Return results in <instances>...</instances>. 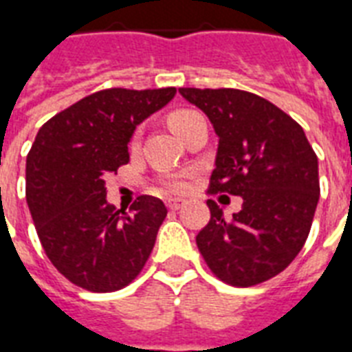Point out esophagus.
<instances>
[{"instance_id": "obj_1", "label": "esophagus", "mask_w": 352, "mask_h": 352, "mask_svg": "<svg viewBox=\"0 0 352 352\" xmlns=\"http://www.w3.org/2000/svg\"><path fill=\"white\" fill-rule=\"evenodd\" d=\"M184 206L185 200H182V198H170V200H167V207L168 209H173V211H178V209H182Z\"/></svg>"}]
</instances>
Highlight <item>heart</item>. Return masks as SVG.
<instances>
[{
    "mask_svg": "<svg viewBox=\"0 0 352 352\" xmlns=\"http://www.w3.org/2000/svg\"><path fill=\"white\" fill-rule=\"evenodd\" d=\"M198 111H192V110H178L174 111L173 116L168 117V124L173 128L174 132L179 133V130L184 128V124L189 121L190 117H195ZM165 187L168 190H173V192H184L187 189V179H185L184 174H173V176H168L165 179Z\"/></svg>",
    "mask_w": 352,
    "mask_h": 352,
    "instance_id": "1",
    "label": "heart"
}]
</instances>
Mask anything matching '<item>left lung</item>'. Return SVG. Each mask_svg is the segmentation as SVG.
<instances>
[{"label": "left lung", "instance_id": "left-lung-1", "mask_svg": "<svg viewBox=\"0 0 352 352\" xmlns=\"http://www.w3.org/2000/svg\"><path fill=\"white\" fill-rule=\"evenodd\" d=\"M219 135L209 192L241 196L224 217L207 200L211 220L196 235L201 257L220 280L253 287L272 279L301 252L320 200L318 156L292 117L242 89L179 88Z\"/></svg>", "mask_w": 352, "mask_h": 352}]
</instances>
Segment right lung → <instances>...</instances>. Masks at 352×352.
<instances>
[{
  "instance_id": "right-lung-1",
  "label": "right lung",
  "mask_w": 352,
  "mask_h": 352,
  "mask_svg": "<svg viewBox=\"0 0 352 352\" xmlns=\"http://www.w3.org/2000/svg\"><path fill=\"white\" fill-rule=\"evenodd\" d=\"M176 88H111L51 117L27 154L25 196L45 255L73 285L113 292L139 275L167 207L139 196L130 213L106 200V176L130 162L139 122L162 110Z\"/></svg>"
}]
</instances>
